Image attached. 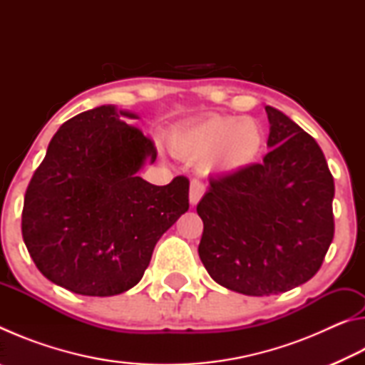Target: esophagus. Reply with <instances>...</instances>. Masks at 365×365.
<instances>
[{"mask_svg": "<svg viewBox=\"0 0 365 365\" xmlns=\"http://www.w3.org/2000/svg\"><path fill=\"white\" fill-rule=\"evenodd\" d=\"M205 191H206L205 183L200 182V180L191 182L190 183V205L196 206L202 197V195H205Z\"/></svg>", "mask_w": 365, "mask_h": 365, "instance_id": "obj_1", "label": "esophagus"}]
</instances>
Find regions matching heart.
<instances>
[{
    "instance_id": "1",
    "label": "heart",
    "mask_w": 365,
    "mask_h": 365,
    "mask_svg": "<svg viewBox=\"0 0 365 365\" xmlns=\"http://www.w3.org/2000/svg\"><path fill=\"white\" fill-rule=\"evenodd\" d=\"M265 135L261 123L250 117L209 115L175 132L170 148L177 156L202 160L209 170L237 174L261 158Z\"/></svg>"
}]
</instances>
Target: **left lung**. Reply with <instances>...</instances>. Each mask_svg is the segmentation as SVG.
<instances>
[{"label":"left lung","mask_w":365,"mask_h":365,"mask_svg":"<svg viewBox=\"0 0 365 365\" xmlns=\"http://www.w3.org/2000/svg\"><path fill=\"white\" fill-rule=\"evenodd\" d=\"M261 164L212 178L196 211L201 262L214 282L248 296L285 293L317 274L335 232V183L322 150L282 110L265 106Z\"/></svg>","instance_id":"obj_1"}]
</instances>
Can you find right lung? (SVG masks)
Instances as JSON below:
<instances>
[{"label":"right lung","mask_w":365,"mask_h":365,"mask_svg":"<svg viewBox=\"0 0 365 365\" xmlns=\"http://www.w3.org/2000/svg\"><path fill=\"white\" fill-rule=\"evenodd\" d=\"M113 104L54 133L29 183L22 237L49 282L83 296L120 294L141 280L159 238L188 211L187 177L158 187L138 177L158 151Z\"/></svg>","instance_id":"right-lung-1"}]
</instances>
